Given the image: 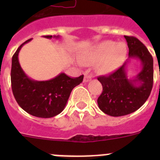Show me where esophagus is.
I'll return each instance as SVG.
<instances>
[{"label": "esophagus", "instance_id": "esophagus-1", "mask_svg": "<svg viewBox=\"0 0 160 160\" xmlns=\"http://www.w3.org/2000/svg\"><path fill=\"white\" fill-rule=\"evenodd\" d=\"M92 78V76L90 75V74H88V73H85V76H84V82H88L91 80Z\"/></svg>", "mask_w": 160, "mask_h": 160}]
</instances>
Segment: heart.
Instances as JSON below:
<instances>
[{
    "mask_svg": "<svg viewBox=\"0 0 160 160\" xmlns=\"http://www.w3.org/2000/svg\"><path fill=\"white\" fill-rule=\"evenodd\" d=\"M128 54L126 44H116L113 41H105L94 46L82 60L84 64L95 63L96 70L101 74H109L116 70Z\"/></svg>",
    "mask_w": 160,
    "mask_h": 160,
    "instance_id": "1",
    "label": "heart"
}]
</instances>
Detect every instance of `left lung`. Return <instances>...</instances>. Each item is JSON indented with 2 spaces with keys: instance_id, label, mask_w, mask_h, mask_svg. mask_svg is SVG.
Here are the masks:
<instances>
[{
  "instance_id": "1",
  "label": "left lung",
  "mask_w": 160,
  "mask_h": 160,
  "mask_svg": "<svg viewBox=\"0 0 160 160\" xmlns=\"http://www.w3.org/2000/svg\"><path fill=\"white\" fill-rule=\"evenodd\" d=\"M129 48L128 61L108 76H100L102 92L98 105L102 112L113 117L135 112L143 105L153 86V58L148 49L136 38L124 36ZM131 59L141 62L142 69L135 77L128 79L126 68Z\"/></svg>"
}]
</instances>
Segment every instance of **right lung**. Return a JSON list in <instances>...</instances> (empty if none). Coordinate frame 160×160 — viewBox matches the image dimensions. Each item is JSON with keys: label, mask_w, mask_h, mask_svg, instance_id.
<instances>
[{"label": "right lung", "mask_w": 160, "mask_h": 160, "mask_svg": "<svg viewBox=\"0 0 160 160\" xmlns=\"http://www.w3.org/2000/svg\"><path fill=\"white\" fill-rule=\"evenodd\" d=\"M58 39L60 36H43ZM29 39L19 46L12 56L11 84L14 98L18 105L32 116L52 118L60 114L66 107L72 90L82 82L83 77H69L64 73L47 81H36L30 78L22 70L18 54Z\"/></svg>", "instance_id": "1"}]
</instances>
